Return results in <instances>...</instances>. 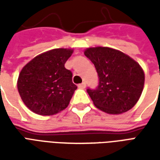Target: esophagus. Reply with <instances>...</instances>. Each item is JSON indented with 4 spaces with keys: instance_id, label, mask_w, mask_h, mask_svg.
I'll list each match as a JSON object with an SVG mask.
<instances>
[{
    "instance_id": "obj_1",
    "label": "esophagus",
    "mask_w": 160,
    "mask_h": 160,
    "mask_svg": "<svg viewBox=\"0 0 160 160\" xmlns=\"http://www.w3.org/2000/svg\"><path fill=\"white\" fill-rule=\"evenodd\" d=\"M78 87H79L80 89H84V88L86 87V83H85V82H83V83L79 84V85H78Z\"/></svg>"
}]
</instances>
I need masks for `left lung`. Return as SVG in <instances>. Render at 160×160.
<instances>
[{
	"mask_svg": "<svg viewBox=\"0 0 160 160\" xmlns=\"http://www.w3.org/2000/svg\"><path fill=\"white\" fill-rule=\"evenodd\" d=\"M85 56L98 75L96 89H87L95 106L108 114L118 115L134 107L141 97L144 71L131 57L109 47L87 48Z\"/></svg>",
	"mask_w": 160,
	"mask_h": 160,
	"instance_id": "1",
	"label": "left lung"
}]
</instances>
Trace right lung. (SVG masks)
<instances>
[{"label":"right lung","mask_w":160,"mask_h":160,"mask_svg":"<svg viewBox=\"0 0 160 160\" xmlns=\"http://www.w3.org/2000/svg\"><path fill=\"white\" fill-rule=\"evenodd\" d=\"M72 49H54L42 53L20 71L17 87L26 107L34 113L52 116L68 107L76 85L65 63Z\"/></svg>","instance_id":"1"}]
</instances>
